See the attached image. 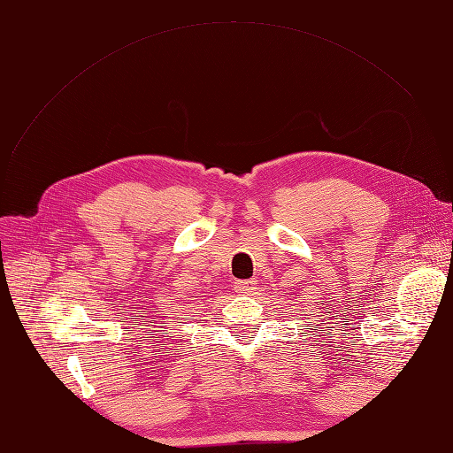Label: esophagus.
I'll list each match as a JSON object with an SVG mask.
<instances>
[{
    "label": "esophagus",
    "instance_id": "1",
    "mask_svg": "<svg viewBox=\"0 0 453 453\" xmlns=\"http://www.w3.org/2000/svg\"><path fill=\"white\" fill-rule=\"evenodd\" d=\"M236 293L240 295H253L257 291V281L255 280H242V281H236L234 285Z\"/></svg>",
    "mask_w": 453,
    "mask_h": 453
}]
</instances>
